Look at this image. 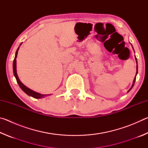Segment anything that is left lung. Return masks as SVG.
Returning a JSON list of instances; mask_svg holds the SVG:
<instances>
[{"label":"left lung","mask_w":148,"mask_h":148,"mask_svg":"<svg viewBox=\"0 0 148 148\" xmlns=\"http://www.w3.org/2000/svg\"><path fill=\"white\" fill-rule=\"evenodd\" d=\"M136 62H137V61H136ZM137 70H138V66H137ZM137 73H138V72L136 71V74H137ZM135 80H136V76H135V77H134V81H133V84H132V87H131V89H130L129 90V91H130V90H131L132 88V87H133V86H134V82H135Z\"/></svg>","instance_id":"obj_1"}]
</instances>
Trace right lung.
I'll use <instances>...</instances> for the list:
<instances>
[{
  "mask_svg": "<svg viewBox=\"0 0 148 148\" xmlns=\"http://www.w3.org/2000/svg\"><path fill=\"white\" fill-rule=\"evenodd\" d=\"M19 47L17 48L16 53V56H15V58L14 59V62H13V71H14V74L15 77H16L17 82L18 85L19 86V87H21V89L23 90V91L25 92L26 94H27L29 96H31L32 97H34L35 99H41L42 97H44V96H46V95H42V94H40L38 92H36L35 91H33L32 90L29 89L28 87H27L25 86L21 83V81H20L18 76H17V72H16V57H17V51H18Z\"/></svg>",
  "mask_w": 148,
  "mask_h": 148,
  "instance_id": "add662e5",
  "label": "right lung"
}]
</instances>
